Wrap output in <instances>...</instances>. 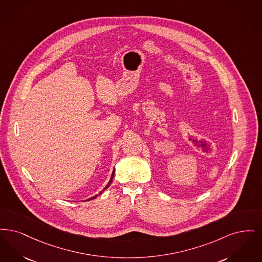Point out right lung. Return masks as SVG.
Instances as JSON below:
<instances>
[{"mask_svg":"<svg viewBox=\"0 0 262 262\" xmlns=\"http://www.w3.org/2000/svg\"><path fill=\"white\" fill-rule=\"evenodd\" d=\"M114 172H113V174H112V177H111V180H110V182L107 183V185L104 187V189L102 190V192H100V193L99 194H101V193L104 191V190H106L108 187H110V185L112 184V182H113V179H114ZM98 196V194H96V195H94V196H92L91 199H89V200H86V201H90V200H94V199H96Z\"/></svg>","mask_w":262,"mask_h":262,"instance_id":"right-lung-1","label":"right lung"}]
</instances>
